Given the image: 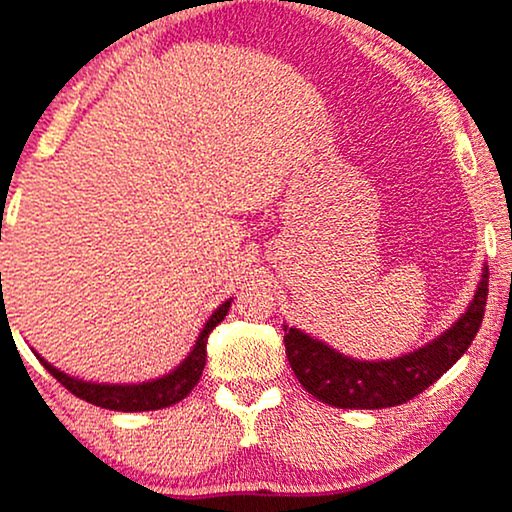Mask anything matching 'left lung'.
I'll return each instance as SVG.
<instances>
[{
    "label": "left lung",
    "mask_w": 512,
    "mask_h": 512,
    "mask_svg": "<svg viewBox=\"0 0 512 512\" xmlns=\"http://www.w3.org/2000/svg\"><path fill=\"white\" fill-rule=\"evenodd\" d=\"M488 296V269L481 274L479 289L466 313L447 333L430 345L396 359L359 362L330 350L296 328H284L286 359L299 384L318 401L335 408H391L411 401L435 384L442 374L469 350L484 320Z\"/></svg>",
    "instance_id": "obj_1"
}]
</instances>
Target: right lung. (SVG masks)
<instances>
[{"label":"right lung","instance_id":"1","mask_svg":"<svg viewBox=\"0 0 512 512\" xmlns=\"http://www.w3.org/2000/svg\"><path fill=\"white\" fill-rule=\"evenodd\" d=\"M230 308V301L221 303V306L213 311V316L206 320L204 330H201L199 340H196L194 350L189 352V357L179 364L174 372H170L162 379L155 381H145V384H92V381H80L75 376H67L55 369L53 364H48L46 359H41L43 367L48 369L60 384L65 386L67 391L75 393L77 398L82 401L94 403L99 408H109V411H123V413H133V411H157V408H167L172 403H179L182 398H187L196 384H199L201 372H204L206 364V340H209V333L226 318Z\"/></svg>","mask_w":512,"mask_h":512}]
</instances>
